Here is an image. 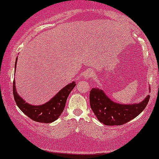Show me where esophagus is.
<instances>
[{"label":"esophagus","mask_w":159,"mask_h":159,"mask_svg":"<svg viewBox=\"0 0 159 159\" xmlns=\"http://www.w3.org/2000/svg\"><path fill=\"white\" fill-rule=\"evenodd\" d=\"M93 75H94V71L91 70V69H89V70H86L85 71L83 76H84L85 80H89L93 76Z\"/></svg>","instance_id":"34e87169"}]
</instances>
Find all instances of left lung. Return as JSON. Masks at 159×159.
<instances>
[{
  "mask_svg": "<svg viewBox=\"0 0 159 159\" xmlns=\"http://www.w3.org/2000/svg\"><path fill=\"white\" fill-rule=\"evenodd\" d=\"M150 96L140 103L122 104L112 101L102 89L93 88L90 91L89 101L92 111L105 125H121L137 117L147 107Z\"/></svg>",
  "mask_w": 159,
  "mask_h": 159,
  "instance_id": "left-lung-1",
  "label": "left lung"
}]
</instances>
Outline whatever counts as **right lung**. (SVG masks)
Segmentation results:
<instances>
[{"instance_id": "add662e5", "label": "right lung", "mask_w": 159, "mask_h": 159, "mask_svg": "<svg viewBox=\"0 0 159 159\" xmlns=\"http://www.w3.org/2000/svg\"><path fill=\"white\" fill-rule=\"evenodd\" d=\"M16 61L15 64V68L16 67ZM15 83L16 82L14 79L13 84H12V92L17 106L22 110V112L32 120L42 123H51L56 121L60 116L65 109L67 97L76 85L74 81L69 83L63 89H61L48 102L37 106V105H31L26 103L25 101L16 92Z\"/></svg>"}]
</instances>
